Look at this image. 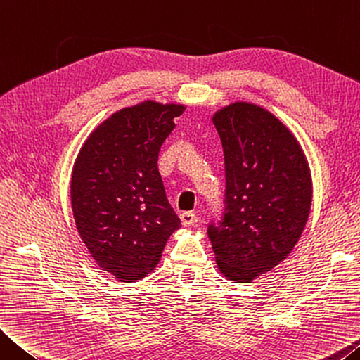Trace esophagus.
Wrapping results in <instances>:
<instances>
[{"instance_id":"1","label":"esophagus","mask_w":360,"mask_h":360,"mask_svg":"<svg viewBox=\"0 0 360 360\" xmlns=\"http://www.w3.org/2000/svg\"><path fill=\"white\" fill-rule=\"evenodd\" d=\"M180 220L184 226H191L198 221V217L194 215L193 212H184V214H180Z\"/></svg>"}]
</instances>
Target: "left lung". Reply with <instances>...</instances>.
<instances>
[{"label":"left lung","mask_w":360,"mask_h":360,"mask_svg":"<svg viewBox=\"0 0 360 360\" xmlns=\"http://www.w3.org/2000/svg\"><path fill=\"white\" fill-rule=\"evenodd\" d=\"M225 153V212L207 228L215 262L249 284L285 260L309 217L313 181L306 156L273 113L236 102L212 117Z\"/></svg>","instance_id":"1"}]
</instances>
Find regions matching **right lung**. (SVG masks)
I'll return each instance as SVG.
<instances>
[{"instance_id":"obj_1","label":"right lung","mask_w":360,"mask_h":360,"mask_svg":"<svg viewBox=\"0 0 360 360\" xmlns=\"http://www.w3.org/2000/svg\"><path fill=\"white\" fill-rule=\"evenodd\" d=\"M184 111V105L153 100L116 111L75 161L70 193L76 228L98 268L121 282L150 274L180 228L158 156Z\"/></svg>"}]
</instances>
